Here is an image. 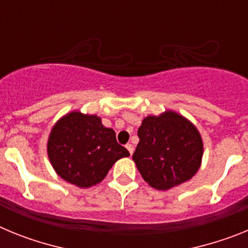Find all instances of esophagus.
Listing matches in <instances>:
<instances>
[{"mask_svg":"<svg viewBox=\"0 0 248 248\" xmlns=\"http://www.w3.org/2000/svg\"><path fill=\"white\" fill-rule=\"evenodd\" d=\"M125 148L128 149V151L130 153V155H133V153H134V148H133V145H131V144H126Z\"/></svg>","mask_w":248,"mask_h":248,"instance_id":"esophagus-1","label":"esophagus"}]
</instances>
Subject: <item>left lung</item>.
I'll use <instances>...</instances> for the list:
<instances>
[{"mask_svg":"<svg viewBox=\"0 0 248 248\" xmlns=\"http://www.w3.org/2000/svg\"><path fill=\"white\" fill-rule=\"evenodd\" d=\"M133 160L144 180L156 190L189 181L200 169L203 141L200 131L181 114L165 110L148 115L138 130Z\"/></svg>","mask_w":248,"mask_h":248,"instance_id":"1","label":"left lung"}]
</instances>
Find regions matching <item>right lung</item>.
I'll return each instance as SVG.
<instances>
[{"label": "right lung", "mask_w": 248, "mask_h": 248, "mask_svg": "<svg viewBox=\"0 0 248 248\" xmlns=\"http://www.w3.org/2000/svg\"><path fill=\"white\" fill-rule=\"evenodd\" d=\"M47 154L57 175L80 189L102 183L118 160L130 155L102 118L79 110L64 114L52 126Z\"/></svg>", "instance_id": "1"}]
</instances>
